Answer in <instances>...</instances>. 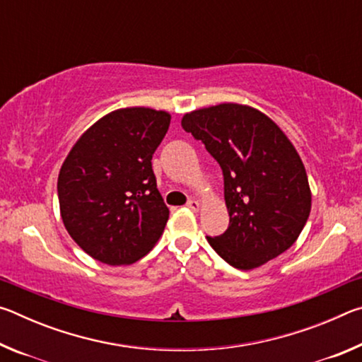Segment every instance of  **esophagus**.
I'll return each mask as SVG.
<instances>
[{
	"label": "esophagus",
	"instance_id": "34e87169",
	"mask_svg": "<svg viewBox=\"0 0 362 362\" xmlns=\"http://www.w3.org/2000/svg\"><path fill=\"white\" fill-rule=\"evenodd\" d=\"M187 207H189V209L194 211V212H198L201 209V203H199V201H196V199H189L187 203Z\"/></svg>",
	"mask_w": 362,
	"mask_h": 362
}]
</instances>
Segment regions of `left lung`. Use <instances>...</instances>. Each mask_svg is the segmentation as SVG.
I'll use <instances>...</instances> for the list:
<instances>
[{"label":"left lung","instance_id":"8db88e82","mask_svg":"<svg viewBox=\"0 0 362 362\" xmlns=\"http://www.w3.org/2000/svg\"><path fill=\"white\" fill-rule=\"evenodd\" d=\"M182 127L217 159L223 170L230 225L206 236L238 269H254L289 249L311 211L302 158L269 116L243 103H218L185 113Z\"/></svg>","mask_w":362,"mask_h":362}]
</instances>
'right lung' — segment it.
Segmentation results:
<instances>
[{"instance_id": "obj_1", "label": "right lung", "mask_w": 362, "mask_h": 362, "mask_svg": "<svg viewBox=\"0 0 362 362\" xmlns=\"http://www.w3.org/2000/svg\"><path fill=\"white\" fill-rule=\"evenodd\" d=\"M169 124L164 110L118 108L86 129L66 155L57 179L60 217L93 259L129 265L161 238L169 209L151 158Z\"/></svg>"}]
</instances>
